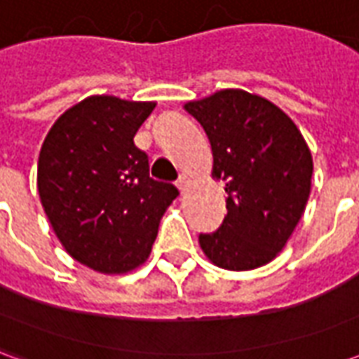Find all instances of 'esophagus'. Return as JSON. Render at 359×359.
I'll return each instance as SVG.
<instances>
[{"label":"esophagus","mask_w":359,"mask_h":359,"mask_svg":"<svg viewBox=\"0 0 359 359\" xmlns=\"http://www.w3.org/2000/svg\"><path fill=\"white\" fill-rule=\"evenodd\" d=\"M177 187H179V190L184 194L187 192V188L190 187V177L188 175H180L179 180H177Z\"/></svg>","instance_id":"34e87169"}]
</instances>
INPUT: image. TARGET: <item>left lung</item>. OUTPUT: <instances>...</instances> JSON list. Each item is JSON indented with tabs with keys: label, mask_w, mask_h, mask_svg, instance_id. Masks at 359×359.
I'll list each match as a JSON object with an SVG mask.
<instances>
[{
	"label": "left lung",
	"mask_w": 359,
	"mask_h": 359,
	"mask_svg": "<svg viewBox=\"0 0 359 359\" xmlns=\"http://www.w3.org/2000/svg\"><path fill=\"white\" fill-rule=\"evenodd\" d=\"M211 144V177L225 182L226 215L200 234L211 264L250 271L285 248L304 215L313 159L294 121L275 103L238 88L184 103Z\"/></svg>",
	"instance_id": "left-lung-1"
}]
</instances>
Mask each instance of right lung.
Here are the masks:
<instances>
[{
    "mask_svg": "<svg viewBox=\"0 0 359 359\" xmlns=\"http://www.w3.org/2000/svg\"><path fill=\"white\" fill-rule=\"evenodd\" d=\"M156 102L90 95L53 123L38 157V194L79 264L105 275L140 267L179 190L149 177L134 134Z\"/></svg>",
    "mask_w": 359,
    "mask_h": 359,
    "instance_id": "right-lung-1",
    "label": "right lung"
}]
</instances>
